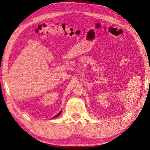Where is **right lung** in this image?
Masks as SVG:
<instances>
[{"instance_id":"1","label":"right lung","mask_w":150,"mask_h":150,"mask_svg":"<svg viewBox=\"0 0 150 150\" xmlns=\"http://www.w3.org/2000/svg\"><path fill=\"white\" fill-rule=\"evenodd\" d=\"M62 110H61V111H60V112H59V113H58V114H57V115H55V116H54V118H57V116H59V115H60V114H61V112H62Z\"/></svg>"}]
</instances>
